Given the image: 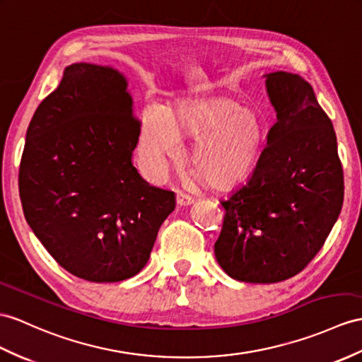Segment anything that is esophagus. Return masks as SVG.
<instances>
[{"mask_svg":"<svg viewBox=\"0 0 362 362\" xmlns=\"http://www.w3.org/2000/svg\"><path fill=\"white\" fill-rule=\"evenodd\" d=\"M192 202H195V197H192V195H189V193L182 192V190L178 192V204L180 206H189V204H192Z\"/></svg>","mask_w":362,"mask_h":362,"instance_id":"1","label":"esophagus"}]
</instances>
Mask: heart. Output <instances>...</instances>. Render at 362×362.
Here are the masks:
<instances>
[{"instance_id": "1", "label": "heart", "mask_w": 362, "mask_h": 362, "mask_svg": "<svg viewBox=\"0 0 362 362\" xmlns=\"http://www.w3.org/2000/svg\"><path fill=\"white\" fill-rule=\"evenodd\" d=\"M193 138L189 164L207 186L228 187L247 176L258 160L266 126L257 107L227 93L182 96L143 113L139 151L148 173L160 176L180 155L178 139Z\"/></svg>"}]
</instances>
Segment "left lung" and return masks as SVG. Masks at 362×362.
I'll list each match as a JSON object with an SVG mask.
<instances>
[{"instance_id":"obj_1","label":"left lung","mask_w":362,"mask_h":362,"mask_svg":"<svg viewBox=\"0 0 362 362\" xmlns=\"http://www.w3.org/2000/svg\"><path fill=\"white\" fill-rule=\"evenodd\" d=\"M276 122L249 180L221 206L215 243L233 279L270 284L295 276L321 250L344 201L337 135L312 86L295 74L266 75Z\"/></svg>"}]
</instances>
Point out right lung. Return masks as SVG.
<instances>
[{
	"mask_svg": "<svg viewBox=\"0 0 362 362\" xmlns=\"http://www.w3.org/2000/svg\"><path fill=\"white\" fill-rule=\"evenodd\" d=\"M139 130L126 78L89 63L66 67L30 121L18 176L25 221L78 278L135 276L176 206L132 163Z\"/></svg>",
	"mask_w": 362,
	"mask_h": 362,
	"instance_id": "obj_1",
	"label": "right lung"
}]
</instances>
